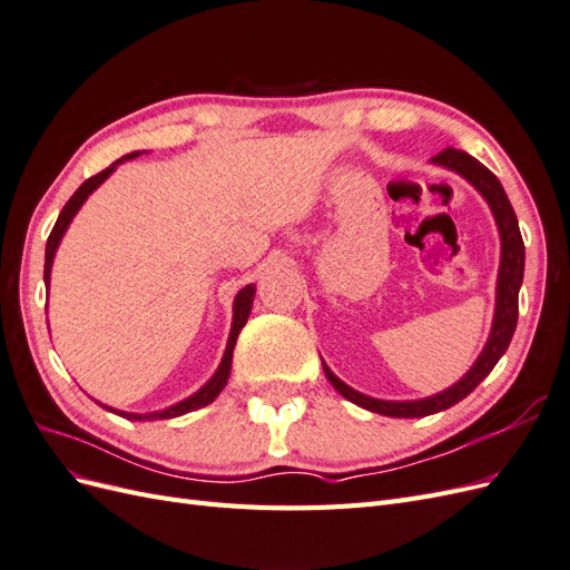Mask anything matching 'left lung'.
<instances>
[{"label":"left lung","mask_w":570,"mask_h":570,"mask_svg":"<svg viewBox=\"0 0 570 570\" xmlns=\"http://www.w3.org/2000/svg\"><path fill=\"white\" fill-rule=\"evenodd\" d=\"M435 164L446 166L461 174L465 180H469L478 193L488 199L490 209L497 218L499 235H502V266H499V281H497V312H494V325H492V335L482 350L480 358L473 364V368L465 373L456 385L450 390H444L435 396H428V400L421 402H383V400H373V396L361 394L352 390L350 385H344L340 377L323 364L325 377L331 381V385L342 394L347 396L350 402L356 406H364L373 413H383V416L392 419H421L430 416V413H438L454 406L461 402L463 396H469L485 375L494 368V364L502 354L507 352L509 342L515 331V321H519V289L523 283V264H525V247H523V237L519 230V218H515L511 202L504 193L502 183L497 180L490 168L482 166L478 159H473L471 154H465L461 149L446 147L440 154L433 157Z\"/></svg>","instance_id":"obj_1"}]
</instances>
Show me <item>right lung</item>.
Wrapping results in <instances>:
<instances>
[{
  "mask_svg": "<svg viewBox=\"0 0 570 570\" xmlns=\"http://www.w3.org/2000/svg\"><path fill=\"white\" fill-rule=\"evenodd\" d=\"M132 157H137V151H135V154H128V157H124V159H132ZM124 159H118L116 164H120ZM116 164L101 170V174H97V176L85 180V183L76 189L73 197L68 199L66 206L61 209V214H59V218H57V223H55V228H51V233H49V237H47V249H45V283H47V287H49L51 258H55V252H57V247H59V243H61V235L66 233L68 223H71V218L76 216V212L80 209L82 202L88 199V195L95 193V189L109 178V174L116 168ZM252 299H254V285H247L245 289L237 292L235 306H233V312H235V316H233V331H230V337H228L226 354H223L220 366H218V371L214 373L212 381L206 383L199 392H195L193 396H187V400H183V402L176 404V406H168L166 411H154V413H124V411H116V413H120V416L130 419V421H159V419H176V416H183V413H187V411H195V409H202V406H206V404H212V402L216 400V396H218V392H220L223 387H226V383H228L230 364H233V350H235V342H237L239 331H243V325L247 323L249 308H252ZM101 406H105V404H101ZM105 409H109V406H105ZM109 411H114V409H109Z\"/></svg>",
  "mask_w": 570,
  "mask_h": 570,
  "instance_id": "obj_1",
  "label": "right lung"
}]
</instances>
